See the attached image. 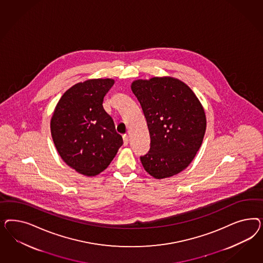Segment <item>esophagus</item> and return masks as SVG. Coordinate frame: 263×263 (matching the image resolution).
Returning <instances> with one entry per match:
<instances>
[{"instance_id":"obj_1","label":"esophagus","mask_w":263,"mask_h":263,"mask_svg":"<svg viewBox=\"0 0 263 263\" xmlns=\"http://www.w3.org/2000/svg\"><path fill=\"white\" fill-rule=\"evenodd\" d=\"M128 142H129V137H128V135H123V144L127 145Z\"/></svg>"}]
</instances>
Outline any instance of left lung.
I'll list each match as a JSON object with an SVG mask.
<instances>
[{
	"mask_svg": "<svg viewBox=\"0 0 263 263\" xmlns=\"http://www.w3.org/2000/svg\"><path fill=\"white\" fill-rule=\"evenodd\" d=\"M131 89L142 106L151 149L141 162L156 179L177 175L190 165L203 141L206 117L199 98L174 77L135 80Z\"/></svg>",
	"mask_w": 263,
	"mask_h": 263,
	"instance_id": "1",
	"label": "left lung"
}]
</instances>
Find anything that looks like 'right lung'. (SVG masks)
Returning <instances> with one entry per match:
<instances>
[{
  "mask_svg": "<svg viewBox=\"0 0 263 263\" xmlns=\"http://www.w3.org/2000/svg\"><path fill=\"white\" fill-rule=\"evenodd\" d=\"M115 80L89 79L68 88L53 112V142L64 163L77 173L96 176L110 165L123 141L103 108Z\"/></svg>",
  "mask_w": 263,
  "mask_h": 263,
  "instance_id": "obj_1",
  "label": "right lung"
}]
</instances>
